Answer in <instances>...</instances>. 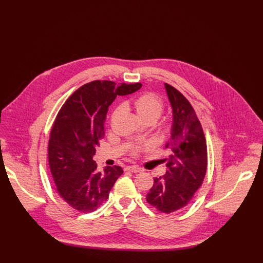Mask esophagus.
I'll list each match as a JSON object with an SVG mask.
<instances>
[{
    "instance_id": "1",
    "label": "esophagus",
    "mask_w": 263,
    "mask_h": 263,
    "mask_svg": "<svg viewBox=\"0 0 263 263\" xmlns=\"http://www.w3.org/2000/svg\"><path fill=\"white\" fill-rule=\"evenodd\" d=\"M125 170H126V171H129V172H132V173H138V172H140V168H139L138 166H136V165H128V166L125 167Z\"/></svg>"
}]
</instances>
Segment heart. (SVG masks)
I'll list each match as a JSON object with an SVG mask.
<instances>
[{
    "label": "heart",
    "mask_w": 263,
    "mask_h": 263,
    "mask_svg": "<svg viewBox=\"0 0 263 263\" xmlns=\"http://www.w3.org/2000/svg\"><path fill=\"white\" fill-rule=\"evenodd\" d=\"M132 105L134 106L137 115L142 121L154 120L156 122L164 109L163 101L153 92H144L139 95L132 100ZM121 109L122 107L120 106L115 110L114 114H112V121L120 114ZM147 148H149V143L142 142L135 144L131 149V153L132 155H137L138 153L143 152Z\"/></svg>",
    "instance_id": "b5f03b06"
}]
</instances>
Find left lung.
I'll return each instance as SVG.
<instances>
[{
	"label": "left lung",
	"mask_w": 263,
	"mask_h": 263,
	"mask_svg": "<svg viewBox=\"0 0 263 263\" xmlns=\"http://www.w3.org/2000/svg\"><path fill=\"white\" fill-rule=\"evenodd\" d=\"M173 109V125L165 147L170 153L164 176L154 178L146 201L163 213L184 208L202 185L207 170V145L195 109L179 90L164 83Z\"/></svg>",
	"instance_id": "left-lung-1"
}]
</instances>
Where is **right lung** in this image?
Returning a JSON list of instances; mask_svg holds the SVG:
<instances>
[{
	"label": "right lung",
	"instance_id": "right-lung-1",
	"mask_svg": "<svg viewBox=\"0 0 263 263\" xmlns=\"http://www.w3.org/2000/svg\"><path fill=\"white\" fill-rule=\"evenodd\" d=\"M141 86L96 80L74 91L59 110L49 140V164L59 196L73 209L95 211L123 174L119 165L99 172L92 157L105 135L108 107L117 96L130 95Z\"/></svg>",
	"mask_w": 263,
	"mask_h": 263
}]
</instances>
